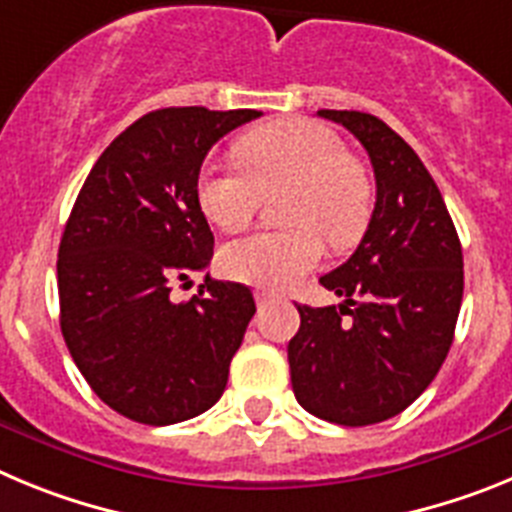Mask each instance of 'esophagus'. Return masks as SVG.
Instances as JSON below:
<instances>
[{
    "label": "esophagus",
    "instance_id": "1",
    "mask_svg": "<svg viewBox=\"0 0 512 512\" xmlns=\"http://www.w3.org/2000/svg\"><path fill=\"white\" fill-rule=\"evenodd\" d=\"M256 302H259V307H264L269 302H274V295H269V292H256Z\"/></svg>",
    "mask_w": 512,
    "mask_h": 512
}]
</instances>
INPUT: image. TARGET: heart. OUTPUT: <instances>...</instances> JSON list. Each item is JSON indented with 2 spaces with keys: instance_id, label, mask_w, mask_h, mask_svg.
Returning <instances> with one entry per match:
<instances>
[{
  "instance_id": "obj_1",
  "label": "heart",
  "mask_w": 512,
  "mask_h": 512,
  "mask_svg": "<svg viewBox=\"0 0 512 512\" xmlns=\"http://www.w3.org/2000/svg\"><path fill=\"white\" fill-rule=\"evenodd\" d=\"M243 169L205 161L197 174V202L220 230H241L253 220L261 194L287 187L279 230H259L228 243L220 266L230 279L261 289H287L323 256V238L346 248L366 228L372 182L348 156L341 135L312 120H279L235 143Z\"/></svg>"
}]
</instances>
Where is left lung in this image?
Instances as JSON below:
<instances>
[{
    "instance_id": "left-lung-1",
    "label": "left lung",
    "mask_w": 512,
    "mask_h": 512,
    "mask_svg": "<svg viewBox=\"0 0 512 512\" xmlns=\"http://www.w3.org/2000/svg\"><path fill=\"white\" fill-rule=\"evenodd\" d=\"M318 115L366 148L377 202L354 256L320 277L343 305H297L289 374L307 413L356 428L395 418L433 382L454 341L464 259L433 176L390 125L356 110Z\"/></svg>"
}]
</instances>
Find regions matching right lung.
<instances>
[{"mask_svg":"<svg viewBox=\"0 0 512 512\" xmlns=\"http://www.w3.org/2000/svg\"><path fill=\"white\" fill-rule=\"evenodd\" d=\"M261 117L166 107L135 120L89 171L58 246L61 333L94 395L115 413L171 425L220 400L256 302L246 284L205 277L212 235L197 174L225 133Z\"/></svg>","mask_w":512,"mask_h":512,"instance_id":"1","label":"right lung"}]
</instances>
